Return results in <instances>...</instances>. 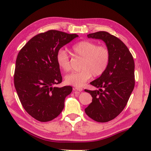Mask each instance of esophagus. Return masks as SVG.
<instances>
[{
	"label": "esophagus",
	"mask_w": 151,
	"mask_h": 151,
	"mask_svg": "<svg viewBox=\"0 0 151 151\" xmlns=\"http://www.w3.org/2000/svg\"><path fill=\"white\" fill-rule=\"evenodd\" d=\"M82 88H80V87H76L74 88V91H78V92H81L82 91Z\"/></svg>",
	"instance_id": "obj_1"
}]
</instances>
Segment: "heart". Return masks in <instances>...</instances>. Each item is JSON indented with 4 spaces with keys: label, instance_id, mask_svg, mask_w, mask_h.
<instances>
[{
    "label": "heart",
    "instance_id": "heart-1",
    "mask_svg": "<svg viewBox=\"0 0 151 151\" xmlns=\"http://www.w3.org/2000/svg\"><path fill=\"white\" fill-rule=\"evenodd\" d=\"M75 55L82 58L81 70L65 76V82L74 86H82L91 78L98 77L106 71L111 58L110 51L106 46H99L96 42L83 40L72 47ZM58 65L64 71L70 69L69 56L67 51L59 49L55 55Z\"/></svg>",
    "mask_w": 151,
    "mask_h": 151
}]
</instances>
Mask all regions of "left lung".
<instances>
[{
  "label": "left lung",
  "instance_id": "left-lung-1",
  "mask_svg": "<svg viewBox=\"0 0 151 151\" xmlns=\"http://www.w3.org/2000/svg\"><path fill=\"white\" fill-rule=\"evenodd\" d=\"M100 39L110 51L111 58L106 71L90 84L98 89H85L92 96V102L84 109L88 117L106 122L116 117L127 105L135 86V63L133 55L121 40L106 32L87 35Z\"/></svg>",
  "mask_w": 151,
  "mask_h": 151
}]
</instances>
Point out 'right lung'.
<instances>
[{
  "label": "right lung",
  "instance_id": "add662e5",
  "mask_svg": "<svg viewBox=\"0 0 151 151\" xmlns=\"http://www.w3.org/2000/svg\"><path fill=\"white\" fill-rule=\"evenodd\" d=\"M77 37V34L49 30L33 37L18 53L14 86L24 110L37 120L51 121L63 110L65 98L72 87L54 86L63 80L55 55Z\"/></svg>",
  "mask_w": 151,
  "mask_h": 151
}]
</instances>
